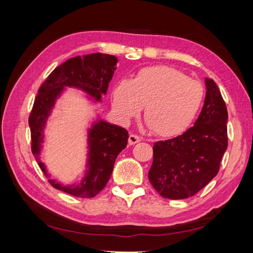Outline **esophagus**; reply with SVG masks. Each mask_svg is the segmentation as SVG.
I'll return each mask as SVG.
<instances>
[{"label": "esophagus", "instance_id": "34e87169", "mask_svg": "<svg viewBox=\"0 0 253 253\" xmlns=\"http://www.w3.org/2000/svg\"><path fill=\"white\" fill-rule=\"evenodd\" d=\"M141 141V137H139L137 135H133V133H131V135H129V138H128V143L130 144V146H133V144H136L138 142Z\"/></svg>", "mask_w": 253, "mask_h": 253}]
</instances>
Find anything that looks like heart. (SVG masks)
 I'll use <instances>...</instances> for the list:
<instances>
[{"instance_id":"1","label":"heart","mask_w":253,"mask_h":253,"mask_svg":"<svg viewBox=\"0 0 253 253\" xmlns=\"http://www.w3.org/2000/svg\"><path fill=\"white\" fill-rule=\"evenodd\" d=\"M203 85L196 79L169 66H152L139 71L130 80L118 82L113 90L112 105L123 122L140 114L154 133L178 135L195 121L202 106Z\"/></svg>"}]
</instances>
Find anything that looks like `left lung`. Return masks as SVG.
Returning a JSON list of instances; mask_svg holds the SVG:
<instances>
[{
    "label": "left lung",
    "instance_id": "obj_1",
    "mask_svg": "<svg viewBox=\"0 0 253 253\" xmlns=\"http://www.w3.org/2000/svg\"><path fill=\"white\" fill-rule=\"evenodd\" d=\"M207 94L195 125L182 135L153 146L149 180L171 200L195 196L218 173L227 149V107L217 84L206 78Z\"/></svg>",
    "mask_w": 253,
    "mask_h": 253
}]
</instances>
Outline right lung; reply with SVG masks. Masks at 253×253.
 Segmentation results:
<instances>
[{"instance_id":"right-lung-1","label":"right lung","mask_w":253,"mask_h":253,"mask_svg":"<svg viewBox=\"0 0 253 253\" xmlns=\"http://www.w3.org/2000/svg\"><path fill=\"white\" fill-rule=\"evenodd\" d=\"M117 57L102 53H92L69 58L57 66L41 84L29 116L31 151L41 170L55 189L79 198H92L103 189L109 181L115 160L128 142V131L121 126L103 120L95 121L88 129V160L83 179L78 185H63L50 178L45 165L40 160L44 141L46 121L65 88L84 91L95 101L106 94L116 69Z\"/></svg>"}]
</instances>
